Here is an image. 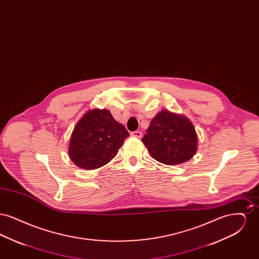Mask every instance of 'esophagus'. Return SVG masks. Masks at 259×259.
<instances>
[{
    "instance_id": "1",
    "label": "esophagus",
    "mask_w": 259,
    "mask_h": 259,
    "mask_svg": "<svg viewBox=\"0 0 259 259\" xmlns=\"http://www.w3.org/2000/svg\"><path fill=\"white\" fill-rule=\"evenodd\" d=\"M131 136H132L133 138L141 139L143 134H142V132H141V131H134V132H132V133H131Z\"/></svg>"
}]
</instances>
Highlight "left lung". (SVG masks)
Returning <instances> with one entry per match:
<instances>
[{
  "label": "left lung",
  "instance_id": "left-lung-1",
  "mask_svg": "<svg viewBox=\"0 0 259 259\" xmlns=\"http://www.w3.org/2000/svg\"><path fill=\"white\" fill-rule=\"evenodd\" d=\"M197 134L184 115L161 111L150 121L142 142L155 160L177 165L191 159L197 151Z\"/></svg>",
  "mask_w": 259,
  "mask_h": 259
}]
</instances>
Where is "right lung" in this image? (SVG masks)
<instances>
[{
    "mask_svg": "<svg viewBox=\"0 0 259 259\" xmlns=\"http://www.w3.org/2000/svg\"><path fill=\"white\" fill-rule=\"evenodd\" d=\"M129 137L108 110L88 111L74 126L69 145V156L85 170L100 168L115 157L124 140Z\"/></svg>",
    "mask_w": 259,
    "mask_h": 259,
    "instance_id": "right-lung-1",
    "label": "right lung"
}]
</instances>
